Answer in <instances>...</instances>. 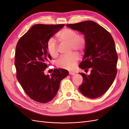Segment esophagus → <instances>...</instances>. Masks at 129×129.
Wrapping results in <instances>:
<instances>
[{
	"label": "esophagus",
	"mask_w": 129,
	"mask_h": 129,
	"mask_svg": "<svg viewBox=\"0 0 129 129\" xmlns=\"http://www.w3.org/2000/svg\"><path fill=\"white\" fill-rule=\"evenodd\" d=\"M69 75H75V73L74 72H69Z\"/></svg>",
	"instance_id": "1"
}]
</instances>
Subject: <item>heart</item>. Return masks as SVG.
Returning <instances> with one entry per match:
<instances>
[{"label": "heart", "instance_id": "b5f03b06", "mask_svg": "<svg viewBox=\"0 0 129 129\" xmlns=\"http://www.w3.org/2000/svg\"><path fill=\"white\" fill-rule=\"evenodd\" d=\"M59 40L70 45V52L74 50L82 52L85 46V38L83 34H78L76 30L65 28L61 30L57 35ZM46 49L48 54L53 57L58 55V45L53 38H49L46 42ZM79 60V56L76 53H72L69 55H62L56 61L57 67L66 69H72L75 67Z\"/></svg>", "mask_w": 129, "mask_h": 129}]
</instances>
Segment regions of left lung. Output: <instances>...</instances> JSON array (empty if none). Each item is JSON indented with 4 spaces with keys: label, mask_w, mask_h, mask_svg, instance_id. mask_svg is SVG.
<instances>
[{
    "label": "left lung",
    "mask_w": 129,
    "mask_h": 129,
    "mask_svg": "<svg viewBox=\"0 0 129 129\" xmlns=\"http://www.w3.org/2000/svg\"><path fill=\"white\" fill-rule=\"evenodd\" d=\"M67 26L80 31L85 38L84 55L79 67L85 72L90 68L91 73L87 75L80 73L83 77L80 91L89 98L99 97L110 87L117 72L118 55L114 39L108 30L92 21Z\"/></svg>",
    "instance_id": "1"
}]
</instances>
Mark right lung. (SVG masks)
Listing matches in <instances>:
<instances>
[{
  "mask_svg": "<svg viewBox=\"0 0 129 129\" xmlns=\"http://www.w3.org/2000/svg\"><path fill=\"white\" fill-rule=\"evenodd\" d=\"M64 26L33 25L17 44L14 62L17 79L26 94L36 102L45 103L53 99L61 81L68 75L63 69H54L50 76L44 74L52 60L46 49L47 41Z\"/></svg>",
  "mask_w": 129,
  "mask_h": 129,
  "instance_id": "1",
  "label": "right lung"
}]
</instances>
